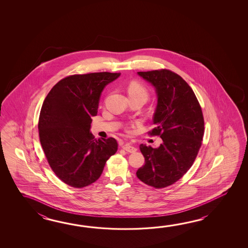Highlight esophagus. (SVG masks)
<instances>
[{
    "mask_svg": "<svg viewBox=\"0 0 248 248\" xmlns=\"http://www.w3.org/2000/svg\"><path fill=\"white\" fill-rule=\"evenodd\" d=\"M123 149L126 151V153H136L137 151V148L135 147V146H132L131 144H129V143H126L123 146Z\"/></svg>",
    "mask_w": 248,
    "mask_h": 248,
    "instance_id": "esophagus-1",
    "label": "esophagus"
}]
</instances>
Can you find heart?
<instances>
[{
    "instance_id": "1",
    "label": "heart",
    "mask_w": 248,
    "mask_h": 248,
    "mask_svg": "<svg viewBox=\"0 0 248 248\" xmlns=\"http://www.w3.org/2000/svg\"><path fill=\"white\" fill-rule=\"evenodd\" d=\"M127 92L130 97H142L147 100L149 96L147 87L138 80H132L127 87Z\"/></svg>"
}]
</instances>
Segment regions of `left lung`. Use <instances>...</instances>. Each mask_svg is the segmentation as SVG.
Listing matches in <instances>:
<instances>
[{
  "instance_id": "1",
  "label": "left lung",
  "mask_w": 248,
  "mask_h": 248,
  "mask_svg": "<svg viewBox=\"0 0 248 248\" xmlns=\"http://www.w3.org/2000/svg\"><path fill=\"white\" fill-rule=\"evenodd\" d=\"M138 74L155 87L158 105L150 136L161 137L158 148L140 145L145 164L137 171L145 185L161 189L174 185L190 169L202 144L204 117L189 84L168 69Z\"/></svg>"
}]
</instances>
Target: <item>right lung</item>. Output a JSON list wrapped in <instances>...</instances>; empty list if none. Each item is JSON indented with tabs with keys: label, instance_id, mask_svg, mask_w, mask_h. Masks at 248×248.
<instances>
[{
	"label": "right lung",
	"instance_id": "add662e5",
	"mask_svg": "<svg viewBox=\"0 0 248 248\" xmlns=\"http://www.w3.org/2000/svg\"><path fill=\"white\" fill-rule=\"evenodd\" d=\"M120 73L74 74L59 80L48 92L40 112V142L53 172L64 184L83 188L100 177L118 142L98 139L90 132L101 92Z\"/></svg>",
	"mask_w": 248,
	"mask_h": 248
}]
</instances>
